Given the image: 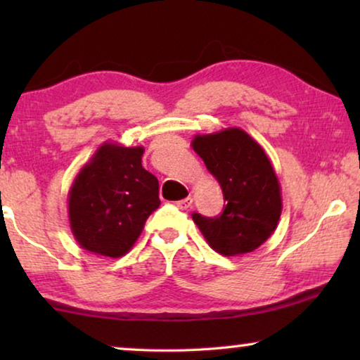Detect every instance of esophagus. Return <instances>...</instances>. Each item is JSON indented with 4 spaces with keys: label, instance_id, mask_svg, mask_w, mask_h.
<instances>
[{
    "label": "esophagus",
    "instance_id": "esophagus-1",
    "mask_svg": "<svg viewBox=\"0 0 360 360\" xmlns=\"http://www.w3.org/2000/svg\"><path fill=\"white\" fill-rule=\"evenodd\" d=\"M191 203H193V198H191V196H188V198H184V200L176 201V206H179L180 210H188L190 206H191Z\"/></svg>",
    "mask_w": 360,
    "mask_h": 360
}]
</instances>
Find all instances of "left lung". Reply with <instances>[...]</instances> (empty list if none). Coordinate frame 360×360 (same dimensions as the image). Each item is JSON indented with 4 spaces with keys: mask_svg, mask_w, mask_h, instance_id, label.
Segmentation results:
<instances>
[{
    "mask_svg": "<svg viewBox=\"0 0 360 360\" xmlns=\"http://www.w3.org/2000/svg\"><path fill=\"white\" fill-rule=\"evenodd\" d=\"M191 147L218 180L226 206L214 218L193 213V221L216 252H252L277 228L282 214L280 184L267 154L248 132L228 127L214 134H198Z\"/></svg>",
    "mask_w": 360,
    "mask_h": 360,
    "instance_id": "left-lung-1",
    "label": "left lung"
}]
</instances>
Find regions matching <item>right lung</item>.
<instances>
[{
	"label": "right lung",
	"mask_w": 360,
	"mask_h": 360,
	"mask_svg": "<svg viewBox=\"0 0 360 360\" xmlns=\"http://www.w3.org/2000/svg\"><path fill=\"white\" fill-rule=\"evenodd\" d=\"M144 147L105 142L78 172L68 191L73 238L85 250L121 257L159 208V180L142 167Z\"/></svg>",
	"instance_id": "obj_1"
}]
</instances>
